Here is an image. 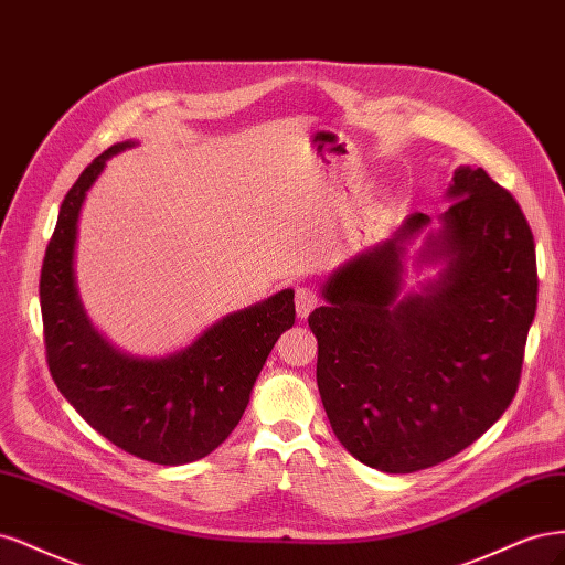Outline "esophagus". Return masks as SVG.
Masks as SVG:
<instances>
[{
  "instance_id": "34e87169",
  "label": "esophagus",
  "mask_w": 565,
  "mask_h": 565,
  "mask_svg": "<svg viewBox=\"0 0 565 565\" xmlns=\"http://www.w3.org/2000/svg\"><path fill=\"white\" fill-rule=\"evenodd\" d=\"M317 305H319V296L315 288H309V286L296 288V312L300 319L309 317V312H312Z\"/></svg>"
}]
</instances>
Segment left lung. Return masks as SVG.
Wrapping results in <instances>:
<instances>
[{
	"label": "left lung",
	"mask_w": 565,
	"mask_h": 565,
	"mask_svg": "<svg viewBox=\"0 0 565 565\" xmlns=\"http://www.w3.org/2000/svg\"><path fill=\"white\" fill-rule=\"evenodd\" d=\"M444 232L425 256L448 258L423 294L396 302L404 246L429 215L350 260L309 315L317 385L354 458L390 475L439 465L500 420L519 390L537 307L531 225L514 194L460 167Z\"/></svg>",
	"instance_id": "1"
}]
</instances>
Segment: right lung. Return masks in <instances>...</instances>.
<instances>
[{
	"mask_svg": "<svg viewBox=\"0 0 565 565\" xmlns=\"http://www.w3.org/2000/svg\"><path fill=\"white\" fill-rule=\"evenodd\" d=\"M129 145L117 142L90 161L61 204L40 279L46 363L61 394L107 441L140 460L185 465L215 450L239 425L253 382L296 321L294 290L225 317L167 359L113 350L84 315L72 258L86 190L105 159Z\"/></svg>",
	"mask_w": 565,
	"mask_h": 565,
	"instance_id": "obj_1",
	"label": "right lung"
}]
</instances>
